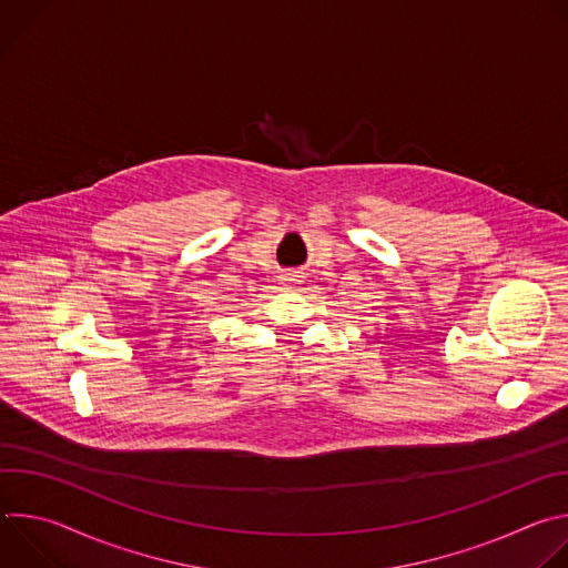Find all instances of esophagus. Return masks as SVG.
<instances>
[{
    "label": "esophagus",
    "instance_id": "34e87169",
    "mask_svg": "<svg viewBox=\"0 0 568 568\" xmlns=\"http://www.w3.org/2000/svg\"><path fill=\"white\" fill-rule=\"evenodd\" d=\"M283 281H285V283H294V281H298V276H296V274H285Z\"/></svg>",
    "mask_w": 568,
    "mask_h": 568
}]
</instances>
